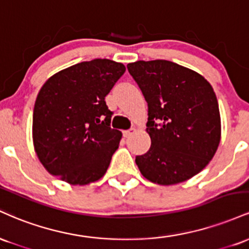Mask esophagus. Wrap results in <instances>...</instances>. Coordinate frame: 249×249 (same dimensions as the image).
Wrapping results in <instances>:
<instances>
[{
    "label": "esophagus",
    "instance_id": "obj_1",
    "mask_svg": "<svg viewBox=\"0 0 249 249\" xmlns=\"http://www.w3.org/2000/svg\"><path fill=\"white\" fill-rule=\"evenodd\" d=\"M137 132V130L134 127H132V128H130V130H125V131H123V136L125 137V138H128V137H131L132 136L133 133H136Z\"/></svg>",
    "mask_w": 249,
    "mask_h": 249
}]
</instances>
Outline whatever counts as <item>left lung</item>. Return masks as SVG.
Listing matches in <instances>:
<instances>
[{"label": "left lung", "mask_w": 249, "mask_h": 249, "mask_svg": "<svg viewBox=\"0 0 249 249\" xmlns=\"http://www.w3.org/2000/svg\"><path fill=\"white\" fill-rule=\"evenodd\" d=\"M147 102L151 147L136 157L142 176L159 185L192 178L207 166L221 137L212 85L196 71L156 59L127 64Z\"/></svg>", "instance_id": "obj_1"}]
</instances>
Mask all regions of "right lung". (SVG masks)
<instances>
[{
  "instance_id": "right-lung-1",
  "label": "right lung",
  "mask_w": 249,
  "mask_h": 249,
  "mask_svg": "<svg viewBox=\"0 0 249 249\" xmlns=\"http://www.w3.org/2000/svg\"><path fill=\"white\" fill-rule=\"evenodd\" d=\"M125 72L122 63L97 58L51 76L37 95L33 115L35 152L45 170L71 185L107 172L122 132L111 128L105 97Z\"/></svg>"
}]
</instances>
